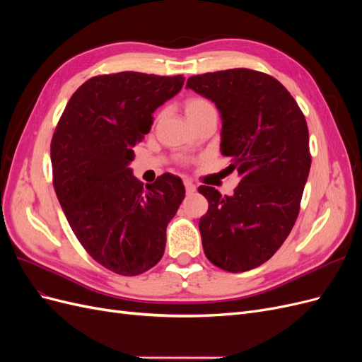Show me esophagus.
Instances as JSON below:
<instances>
[{
  "instance_id": "obj_1",
  "label": "esophagus",
  "mask_w": 362,
  "mask_h": 362,
  "mask_svg": "<svg viewBox=\"0 0 362 362\" xmlns=\"http://www.w3.org/2000/svg\"><path fill=\"white\" fill-rule=\"evenodd\" d=\"M184 185H185V192H187V193H193V192H196L194 184H192L190 181H185V182H184Z\"/></svg>"
}]
</instances>
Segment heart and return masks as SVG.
I'll return each instance as SVG.
<instances>
[{
  "label": "heart",
  "instance_id": "heart-1",
  "mask_svg": "<svg viewBox=\"0 0 362 362\" xmlns=\"http://www.w3.org/2000/svg\"><path fill=\"white\" fill-rule=\"evenodd\" d=\"M184 110H185V115H187L189 120L194 119L201 116L202 113L205 112H210V110H214V105L205 100V98H201V96H194V98H190V100L185 101L184 104Z\"/></svg>",
  "mask_w": 362,
  "mask_h": 362
}]
</instances>
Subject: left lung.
I'll list each match as a JSON object with an SVG mask.
<instances>
[{
	"mask_svg": "<svg viewBox=\"0 0 362 362\" xmlns=\"http://www.w3.org/2000/svg\"><path fill=\"white\" fill-rule=\"evenodd\" d=\"M185 87L221 112V151L242 177L233 196L198 189L208 201L199 221L204 252L226 272L255 269L286 242L300 210L311 168L305 116L286 87L258 71L193 75Z\"/></svg>",
	"mask_w": 362,
	"mask_h": 362,
	"instance_id": "left-lung-1",
	"label": "left lung"
}]
</instances>
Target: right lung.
<instances>
[{
  "label": "right lung",
  "instance_id": "1",
  "mask_svg": "<svg viewBox=\"0 0 362 362\" xmlns=\"http://www.w3.org/2000/svg\"><path fill=\"white\" fill-rule=\"evenodd\" d=\"M182 84V75L92 76L71 96L54 131L52 184L63 213L87 254L117 275H141L157 264L185 196L172 173L144 187L128 168L152 113Z\"/></svg>",
  "mask_w": 362,
  "mask_h": 362
}]
</instances>
